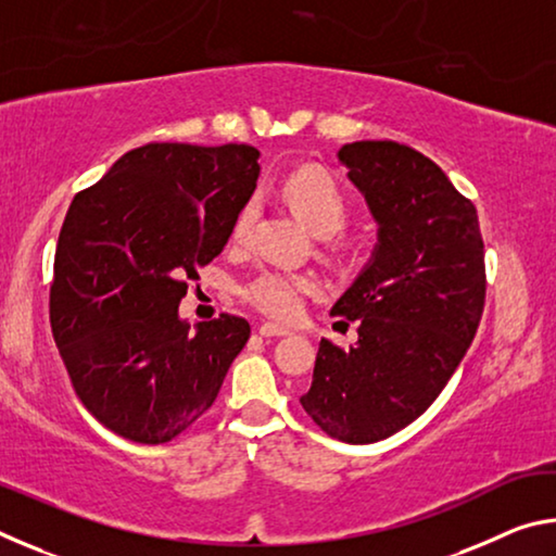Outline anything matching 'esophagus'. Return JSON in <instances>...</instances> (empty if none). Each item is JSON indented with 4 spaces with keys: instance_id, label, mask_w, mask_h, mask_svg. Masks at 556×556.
<instances>
[{
    "instance_id": "obj_1",
    "label": "esophagus",
    "mask_w": 556,
    "mask_h": 556,
    "mask_svg": "<svg viewBox=\"0 0 556 556\" xmlns=\"http://www.w3.org/2000/svg\"><path fill=\"white\" fill-rule=\"evenodd\" d=\"M260 336H265V338H279V336H289V328H281V326H277V324H262L260 328Z\"/></svg>"
}]
</instances>
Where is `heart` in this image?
Wrapping results in <instances>:
<instances>
[{"label": "heart", "mask_w": 556, "mask_h": 556, "mask_svg": "<svg viewBox=\"0 0 556 556\" xmlns=\"http://www.w3.org/2000/svg\"><path fill=\"white\" fill-rule=\"evenodd\" d=\"M287 203L296 211L301 220L308 225V230L318 238H336L345 230L351 220V203L348 195L333 176L318 168H296L287 176L281 186ZM257 208L248 201L238 211L232 220L230 238L232 242H244L250 238L252 223H255ZM318 294V281L312 275L301 271L267 267L250 277L240 287V296L244 304H250L262 316L275 318V321H294L304 308L308 296Z\"/></svg>", "instance_id": "1"}]
</instances>
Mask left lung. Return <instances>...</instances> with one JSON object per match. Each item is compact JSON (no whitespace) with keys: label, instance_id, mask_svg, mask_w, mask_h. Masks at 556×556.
<instances>
[{"label":"left lung","instance_id":"obj_1","mask_svg":"<svg viewBox=\"0 0 556 556\" xmlns=\"http://www.w3.org/2000/svg\"><path fill=\"white\" fill-rule=\"evenodd\" d=\"M338 159L380 242L331 308L357 321V343L324 338L299 402L328 437L372 444L427 412L464 361L485 306V252L476 205L417 149L353 142Z\"/></svg>","mask_w":556,"mask_h":556}]
</instances>
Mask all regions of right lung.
Wrapping results in <instances>:
<instances>
[{"mask_svg": "<svg viewBox=\"0 0 556 556\" xmlns=\"http://www.w3.org/2000/svg\"><path fill=\"white\" fill-rule=\"evenodd\" d=\"M248 144L152 142L75 193L55 244L49 318L73 390L100 425L166 444L211 409L250 338L240 316L178 318L257 186Z\"/></svg>", "mask_w": 556, "mask_h": 556, "instance_id": "1", "label": "right lung"}]
</instances>
